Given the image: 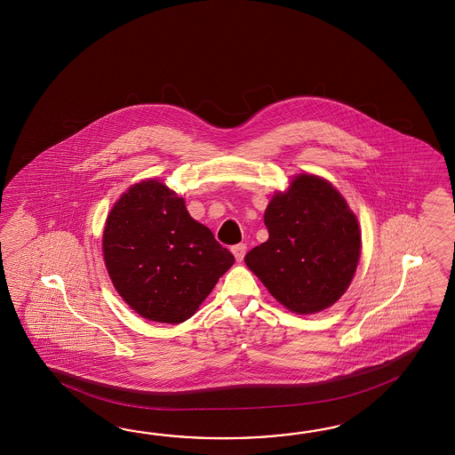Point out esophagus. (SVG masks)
<instances>
[{"label": "esophagus", "mask_w": 455, "mask_h": 455, "mask_svg": "<svg viewBox=\"0 0 455 455\" xmlns=\"http://www.w3.org/2000/svg\"><path fill=\"white\" fill-rule=\"evenodd\" d=\"M231 251L232 253H234V257H235V260L242 261L243 260V257H245L247 247H245V243H237V245L232 247Z\"/></svg>", "instance_id": "obj_1"}]
</instances>
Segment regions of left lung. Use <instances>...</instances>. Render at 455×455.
<instances>
[{
	"label": "left lung",
	"instance_id": "8db88e82",
	"mask_svg": "<svg viewBox=\"0 0 455 455\" xmlns=\"http://www.w3.org/2000/svg\"><path fill=\"white\" fill-rule=\"evenodd\" d=\"M268 241L245 263L271 296L296 314L333 306L348 290L361 253L358 220L325 179L299 174L271 198L263 216Z\"/></svg>",
	"mask_w": 455,
	"mask_h": 455
}]
</instances>
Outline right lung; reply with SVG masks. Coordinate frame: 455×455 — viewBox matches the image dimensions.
I'll list each match as a JSON object with an SVG mask.
<instances>
[{"instance_id":"add662e5","label":"right lung","mask_w":455,"mask_h":455,"mask_svg":"<svg viewBox=\"0 0 455 455\" xmlns=\"http://www.w3.org/2000/svg\"><path fill=\"white\" fill-rule=\"evenodd\" d=\"M104 260L116 292L141 317L182 323L194 315L234 255L157 180L128 188L107 216Z\"/></svg>"}]
</instances>
